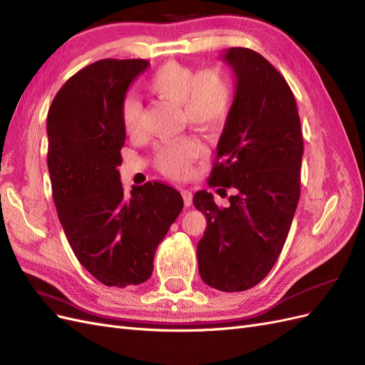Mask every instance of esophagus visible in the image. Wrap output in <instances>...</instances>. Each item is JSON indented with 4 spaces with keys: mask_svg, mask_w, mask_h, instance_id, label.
I'll return each mask as SVG.
<instances>
[{
    "mask_svg": "<svg viewBox=\"0 0 365 365\" xmlns=\"http://www.w3.org/2000/svg\"><path fill=\"white\" fill-rule=\"evenodd\" d=\"M181 195H182V200H184V205L185 207H190L192 202H193V195L190 190H181Z\"/></svg>",
    "mask_w": 365,
    "mask_h": 365,
    "instance_id": "1",
    "label": "esophagus"
}]
</instances>
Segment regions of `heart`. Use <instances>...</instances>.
Returning a JSON list of instances; mask_svg holds the SVG:
<instances>
[{
  "label": "heart",
  "instance_id": "heart-1",
  "mask_svg": "<svg viewBox=\"0 0 365 365\" xmlns=\"http://www.w3.org/2000/svg\"><path fill=\"white\" fill-rule=\"evenodd\" d=\"M146 90L161 101L180 105L184 123L213 130L224 123L231 101L233 88L225 71L219 67H207L196 71L192 67L168 62L153 73L145 83ZM141 103L135 98H126L121 106V118L128 135L140 130ZM204 153L202 143L195 137H184L157 149V168L170 178H182L190 170L195 160Z\"/></svg>",
  "mask_w": 365,
  "mask_h": 365
}]
</instances>
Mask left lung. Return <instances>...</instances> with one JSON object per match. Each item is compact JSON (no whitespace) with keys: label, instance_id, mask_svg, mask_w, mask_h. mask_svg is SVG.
I'll use <instances>...</instances> for the list:
<instances>
[{"label":"left lung","instance_id":"8db88e82","mask_svg":"<svg viewBox=\"0 0 365 365\" xmlns=\"http://www.w3.org/2000/svg\"><path fill=\"white\" fill-rule=\"evenodd\" d=\"M224 61L236 76V96L208 185L236 195L217 207L212 193H195L207 219L196 254L208 286L239 292L267 277L288 237L300 200L303 134L288 82L262 54L233 47Z\"/></svg>","mask_w":365,"mask_h":365}]
</instances>
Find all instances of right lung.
Instances as JSON below:
<instances>
[{
	"label": "right lung",
	"mask_w": 365,
	"mask_h": 365,
	"mask_svg": "<svg viewBox=\"0 0 365 365\" xmlns=\"http://www.w3.org/2000/svg\"><path fill=\"white\" fill-rule=\"evenodd\" d=\"M145 59H102L63 83L48 109L53 201L74 256L93 277L125 288L146 282L157 247L184 207L163 182L123 192L121 106Z\"/></svg>",
	"instance_id": "obj_1"
}]
</instances>
